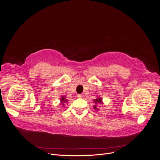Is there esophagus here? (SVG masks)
Wrapping results in <instances>:
<instances>
[{
	"label": "esophagus",
	"mask_w": 160,
	"mask_h": 160,
	"mask_svg": "<svg viewBox=\"0 0 160 160\" xmlns=\"http://www.w3.org/2000/svg\"><path fill=\"white\" fill-rule=\"evenodd\" d=\"M77 97H78L79 98H83L84 95H83V94H79L78 95H77Z\"/></svg>",
	"instance_id": "esophagus-1"
}]
</instances>
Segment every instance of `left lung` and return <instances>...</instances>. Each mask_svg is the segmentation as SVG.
I'll use <instances>...</instances> for the list:
<instances>
[{"label":"left lung","instance_id":"1","mask_svg":"<svg viewBox=\"0 0 160 160\" xmlns=\"http://www.w3.org/2000/svg\"><path fill=\"white\" fill-rule=\"evenodd\" d=\"M93 101H94V103H95V104H99V103H103L102 102V99H101L100 97H99V98H96L95 100H93ZM93 109H95V110H98V108H97V105H95L93 106Z\"/></svg>","mask_w":160,"mask_h":160}]
</instances>
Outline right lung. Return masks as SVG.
Segmentation results:
<instances>
[{
  "mask_svg": "<svg viewBox=\"0 0 160 160\" xmlns=\"http://www.w3.org/2000/svg\"><path fill=\"white\" fill-rule=\"evenodd\" d=\"M67 101H68V100H67V99H66L65 96H62V97H61V103L62 105H65L64 103H67Z\"/></svg>",
  "mask_w": 160,
  "mask_h": 160,
  "instance_id": "1",
  "label": "right lung"
}]
</instances>
